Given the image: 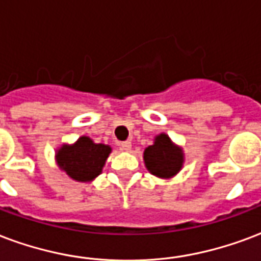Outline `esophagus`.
Here are the masks:
<instances>
[{
  "label": "esophagus",
  "instance_id": "obj_1",
  "mask_svg": "<svg viewBox=\"0 0 261 261\" xmlns=\"http://www.w3.org/2000/svg\"><path fill=\"white\" fill-rule=\"evenodd\" d=\"M121 150H125V152H128L131 149V142L130 141H124V142H121L120 144Z\"/></svg>",
  "mask_w": 261,
  "mask_h": 261
}]
</instances>
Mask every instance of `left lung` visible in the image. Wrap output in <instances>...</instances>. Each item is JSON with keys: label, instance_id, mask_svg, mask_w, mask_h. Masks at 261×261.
<instances>
[{"label": "left lung", "instance_id": "left-lung-1", "mask_svg": "<svg viewBox=\"0 0 261 261\" xmlns=\"http://www.w3.org/2000/svg\"><path fill=\"white\" fill-rule=\"evenodd\" d=\"M144 160H145L146 169L152 174L169 178L182 166V152L173 145V142L166 134H160L156 137L155 144L148 146L144 152Z\"/></svg>", "mask_w": 261, "mask_h": 261}]
</instances>
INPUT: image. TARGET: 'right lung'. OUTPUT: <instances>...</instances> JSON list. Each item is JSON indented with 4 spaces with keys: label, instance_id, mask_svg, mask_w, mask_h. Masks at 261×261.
<instances>
[{
    "label": "right lung",
    "instance_id": "obj_1",
    "mask_svg": "<svg viewBox=\"0 0 261 261\" xmlns=\"http://www.w3.org/2000/svg\"><path fill=\"white\" fill-rule=\"evenodd\" d=\"M111 146L95 144L88 137H82L74 145H63L58 150L57 160L62 170L76 181H91L101 174Z\"/></svg>",
    "mask_w": 261,
    "mask_h": 261
}]
</instances>
